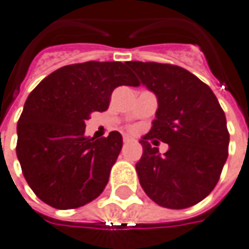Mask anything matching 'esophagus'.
Listing matches in <instances>:
<instances>
[{"instance_id": "obj_1", "label": "esophagus", "mask_w": 249, "mask_h": 249, "mask_svg": "<svg viewBox=\"0 0 249 249\" xmlns=\"http://www.w3.org/2000/svg\"><path fill=\"white\" fill-rule=\"evenodd\" d=\"M128 142H131V138L128 135H124L123 137V143H128Z\"/></svg>"}]
</instances>
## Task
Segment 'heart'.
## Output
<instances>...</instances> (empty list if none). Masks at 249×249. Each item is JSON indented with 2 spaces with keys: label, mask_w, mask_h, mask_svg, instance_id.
Segmentation results:
<instances>
[{
  "label": "heart",
  "mask_w": 249,
  "mask_h": 249,
  "mask_svg": "<svg viewBox=\"0 0 249 249\" xmlns=\"http://www.w3.org/2000/svg\"><path fill=\"white\" fill-rule=\"evenodd\" d=\"M131 130H134V128H131Z\"/></svg>",
  "instance_id": "obj_1"
}]
</instances>
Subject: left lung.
I'll return each instance as SVG.
<instances>
[{
	"label": "left lung",
	"instance_id": "1",
	"mask_svg": "<svg viewBox=\"0 0 249 249\" xmlns=\"http://www.w3.org/2000/svg\"><path fill=\"white\" fill-rule=\"evenodd\" d=\"M127 65L159 100L153 126L141 140V160L135 165L141 187L162 207L194 206L213 191L228 159L224 109L209 85L180 66L140 61ZM150 139L168 143L167 153L160 156L150 146Z\"/></svg>",
	"mask_w": 249,
	"mask_h": 249
}]
</instances>
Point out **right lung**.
Listing matches in <instances>:
<instances>
[{
	"label": "right lung",
	"mask_w": 249,
	"mask_h": 249,
	"mask_svg": "<svg viewBox=\"0 0 249 249\" xmlns=\"http://www.w3.org/2000/svg\"><path fill=\"white\" fill-rule=\"evenodd\" d=\"M138 87L127 62L73 63L43 78L17 123V159L28 186L55 209H77L106 188L122 135H85L92 112L107 111L115 88Z\"/></svg>",
	"instance_id": "right-lung-1"
}]
</instances>
